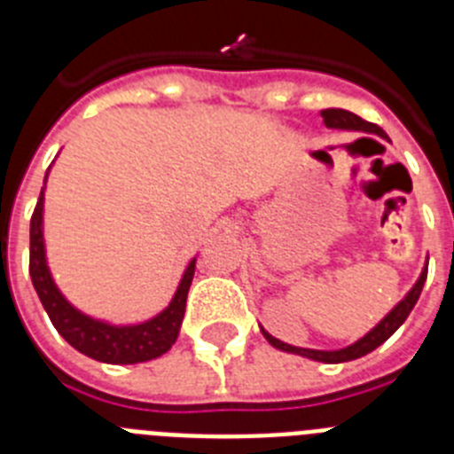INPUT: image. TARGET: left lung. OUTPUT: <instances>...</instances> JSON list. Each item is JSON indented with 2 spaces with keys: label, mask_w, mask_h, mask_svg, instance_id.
Instances as JSON below:
<instances>
[{
  "label": "left lung",
  "mask_w": 454,
  "mask_h": 454,
  "mask_svg": "<svg viewBox=\"0 0 454 454\" xmlns=\"http://www.w3.org/2000/svg\"><path fill=\"white\" fill-rule=\"evenodd\" d=\"M320 115H323L325 127H330V129L362 131V134H375V136H380V138H387V134H384L382 127H377V124H372V122H366V120L359 118V115H355V114H350V111H346V108H325V111H320ZM425 279H427V266L423 268V272H420V277L416 279L414 286H411V291H409L407 295H404V298L400 300V302L395 304V307H393L391 311H388V314L384 316V318L380 320V323H377L366 336H362L359 340H355L352 346L340 348V350H311V348L288 346V343H284V340H279V339H275L272 334H268L263 327H262V334L266 336L268 343H270L272 348H277V350L307 356V359H314V362H323V364L352 362V359H359V356L368 355V352H372L375 348L382 346L384 340H387L388 336H391L393 332L398 330L400 325L407 320V316L411 314L414 304L419 302Z\"/></svg>",
  "instance_id": "obj_1"
}]
</instances>
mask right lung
I'll return each mask as SVG.
<instances>
[{"instance_id":"add662e5","label":"right lung","mask_w":454,"mask_h":454,"mask_svg":"<svg viewBox=\"0 0 454 454\" xmlns=\"http://www.w3.org/2000/svg\"><path fill=\"white\" fill-rule=\"evenodd\" d=\"M43 208H45V188L40 191L38 204H35V211L31 215L29 272L35 293H38L40 302L45 307L56 332L74 350L90 356L95 362L140 364L166 355L179 336L184 311H186L188 288H191L192 275H195V259L186 266L177 291L161 314H156L154 318L138 325H111L106 320H98L79 311L74 304L67 302L66 295L56 286L50 266H47Z\"/></svg>"}]
</instances>
